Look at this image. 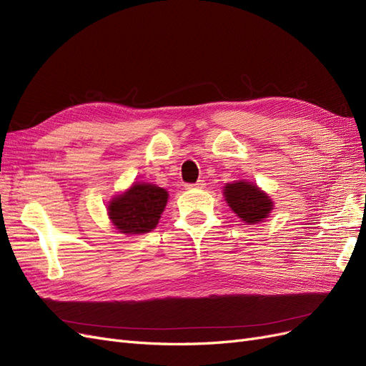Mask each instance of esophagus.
<instances>
[{
    "label": "esophagus",
    "mask_w": 366,
    "mask_h": 366,
    "mask_svg": "<svg viewBox=\"0 0 366 366\" xmlns=\"http://www.w3.org/2000/svg\"><path fill=\"white\" fill-rule=\"evenodd\" d=\"M204 186H206L204 180H198V182H197V183H194V184H187V186H186V189H203Z\"/></svg>",
    "instance_id": "1"
}]
</instances>
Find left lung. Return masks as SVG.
Masks as SVG:
<instances>
[{
  "label": "left lung",
  "instance_id": "8db88e82",
  "mask_svg": "<svg viewBox=\"0 0 366 366\" xmlns=\"http://www.w3.org/2000/svg\"><path fill=\"white\" fill-rule=\"evenodd\" d=\"M223 194L230 209L247 224L261 223L273 209V202L269 195L249 182L227 183Z\"/></svg>",
  "mask_w": 366,
  "mask_h": 366
}]
</instances>
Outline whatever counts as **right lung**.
Returning <instances> with one entry per match:
<instances>
[{
    "mask_svg": "<svg viewBox=\"0 0 366 366\" xmlns=\"http://www.w3.org/2000/svg\"><path fill=\"white\" fill-rule=\"evenodd\" d=\"M168 192L151 183H134L108 206V217L122 234L142 235L157 226Z\"/></svg>",
    "mask_w": 366,
    "mask_h": 366,
    "instance_id": "add662e5",
    "label": "right lung"
}]
</instances>
